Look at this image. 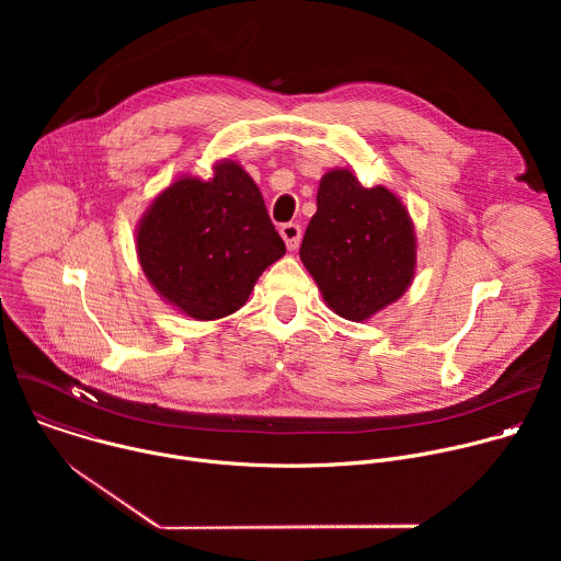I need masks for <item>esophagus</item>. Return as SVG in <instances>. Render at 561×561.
<instances>
[{"instance_id": "1", "label": "esophagus", "mask_w": 561, "mask_h": 561, "mask_svg": "<svg viewBox=\"0 0 561 561\" xmlns=\"http://www.w3.org/2000/svg\"><path fill=\"white\" fill-rule=\"evenodd\" d=\"M279 232H282V237H284V242H286L288 251H295V249L299 247V242H301V226H299V224H295V221L282 224Z\"/></svg>"}]
</instances>
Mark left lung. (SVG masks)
I'll list each match as a JSON object with an SVG mask.
<instances>
[{
	"instance_id": "left-lung-1",
	"label": "left lung",
	"mask_w": 561,
	"mask_h": 561,
	"mask_svg": "<svg viewBox=\"0 0 561 561\" xmlns=\"http://www.w3.org/2000/svg\"><path fill=\"white\" fill-rule=\"evenodd\" d=\"M299 257L327 304L362 322L409 288L415 275L413 224L388 188H364L351 171H331L319 184Z\"/></svg>"
}]
</instances>
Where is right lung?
Masks as SVG:
<instances>
[{"label":"right lung","mask_w":561,"mask_h":561,"mask_svg":"<svg viewBox=\"0 0 561 561\" xmlns=\"http://www.w3.org/2000/svg\"><path fill=\"white\" fill-rule=\"evenodd\" d=\"M286 247L264 197L234 162L213 180L184 178L159 195L137 230L139 264L157 293L195 319L242 308Z\"/></svg>","instance_id":"right-lung-1"}]
</instances>
